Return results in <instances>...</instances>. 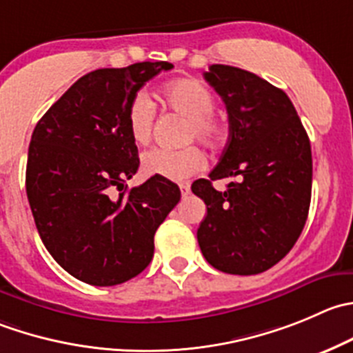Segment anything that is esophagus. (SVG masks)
Segmentation results:
<instances>
[{
    "label": "esophagus",
    "mask_w": 353,
    "mask_h": 353,
    "mask_svg": "<svg viewBox=\"0 0 353 353\" xmlns=\"http://www.w3.org/2000/svg\"><path fill=\"white\" fill-rule=\"evenodd\" d=\"M179 188H181V194H183V196L186 198L188 194H190V191H191L190 184H188V183H183V184H179Z\"/></svg>",
    "instance_id": "34e87169"
}]
</instances>
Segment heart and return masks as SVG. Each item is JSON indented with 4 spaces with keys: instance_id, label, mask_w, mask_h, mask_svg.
I'll return each mask as SVG.
<instances>
[{
    "instance_id": "heart-1",
    "label": "heart",
    "mask_w": 353,
    "mask_h": 353,
    "mask_svg": "<svg viewBox=\"0 0 353 353\" xmlns=\"http://www.w3.org/2000/svg\"><path fill=\"white\" fill-rule=\"evenodd\" d=\"M162 103L169 110L186 117L184 141L198 139L205 146H215L224 134V124L214 114L215 97L201 81L179 77L167 82L160 90ZM155 105L143 91L131 98L125 110V128L136 145H148L152 139ZM205 167V157L198 146L181 150L153 148L141 157V169L146 176H159L169 181H184Z\"/></svg>"
}]
</instances>
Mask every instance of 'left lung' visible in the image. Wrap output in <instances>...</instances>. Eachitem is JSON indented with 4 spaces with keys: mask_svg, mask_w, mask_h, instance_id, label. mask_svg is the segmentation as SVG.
<instances>
[{
    "mask_svg": "<svg viewBox=\"0 0 353 353\" xmlns=\"http://www.w3.org/2000/svg\"><path fill=\"white\" fill-rule=\"evenodd\" d=\"M205 81L228 110L221 160L191 191L207 205L198 245L212 268L228 274L268 271L296 243L312 193L310 141L286 93L231 65H212ZM234 176L225 192L211 181Z\"/></svg>",
    "mask_w": 353,
    "mask_h": 353,
    "instance_id": "obj_1",
    "label": "left lung"
}]
</instances>
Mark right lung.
Wrapping results in <instances>:
<instances>
[{
    "label": "right lung",
    "instance_id": "add662e5",
    "mask_svg": "<svg viewBox=\"0 0 353 353\" xmlns=\"http://www.w3.org/2000/svg\"><path fill=\"white\" fill-rule=\"evenodd\" d=\"M172 67L141 61L90 72L34 129L26 172L30 210L48 252L79 281L115 286L145 271L157 229L181 200L177 184L163 177L132 190L125 184L139 167L128 105L146 81Z\"/></svg>",
    "mask_w": 353,
    "mask_h": 353
}]
</instances>
